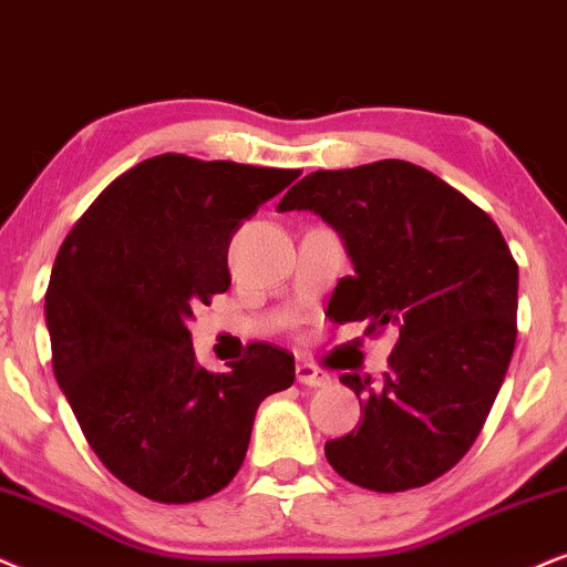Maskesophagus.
<instances>
[{
    "label": "esophagus",
    "mask_w": 567,
    "mask_h": 567,
    "mask_svg": "<svg viewBox=\"0 0 567 567\" xmlns=\"http://www.w3.org/2000/svg\"><path fill=\"white\" fill-rule=\"evenodd\" d=\"M296 377H298L300 384L313 386V390H317V386H327L329 384V377L324 374V371H319L317 367H311V363H298Z\"/></svg>",
    "instance_id": "obj_1"
}]
</instances>
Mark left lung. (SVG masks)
<instances>
[{"label":"left lung","mask_w":567,"mask_h":567,"mask_svg":"<svg viewBox=\"0 0 567 567\" xmlns=\"http://www.w3.org/2000/svg\"><path fill=\"white\" fill-rule=\"evenodd\" d=\"M279 212H313L353 261L329 300L337 324L398 332L390 371L342 374L361 424L324 455L350 484L405 492L447 474L482 432L515 348L518 264L486 212L411 162L319 169Z\"/></svg>","instance_id":"obj_1"}]
</instances>
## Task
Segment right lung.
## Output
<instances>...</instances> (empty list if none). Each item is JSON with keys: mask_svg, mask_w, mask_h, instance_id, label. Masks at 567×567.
I'll return each instance as SVG.
<instances>
[{"mask_svg": "<svg viewBox=\"0 0 567 567\" xmlns=\"http://www.w3.org/2000/svg\"><path fill=\"white\" fill-rule=\"evenodd\" d=\"M298 175L154 156L93 200L56 254L44 306L54 377L99 461L154 503L225 489L261 400L296 379L271 342L212 374L188 321L230 288L233 235Z\"/></svg>", "mask_w": 567, "mask_h": 567, "instance_id": "1", "label": "right lung"}]
</instances>
